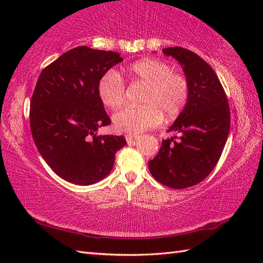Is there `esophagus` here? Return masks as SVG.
<instances>
[{"instance_id": "34e87169", "label": "esophagus", "mask_w": 263, "mask_h": 263, "mask_svg": "<svg viewBox=\"0 0 263 263\" xmlns=\"http://www.w3.org/2000/svg\"><path fill=\"white\" fill-rule=\"evenodd\" d=\"M125 139H126V141H127L128 143H130V142L136 140L137 136H136V135H125Z\"/></svg>"}]
</instances>
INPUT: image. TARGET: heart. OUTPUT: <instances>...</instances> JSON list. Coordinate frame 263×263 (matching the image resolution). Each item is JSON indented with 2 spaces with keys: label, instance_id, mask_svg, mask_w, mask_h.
Returning <instances> with one entry per match:
<instances>
[{
  "label": "heart",
  "instance_id": "heart-1",
  "mask_svg": "<svg viewBox=\"0 0 263 263\" xmlns=\"http://www.w3.org/2000/svg\"><path fill=\"white\" fill-rule=\"evenodd\" d=\"M130 82L146 86L141 106L123 108L113 116L117 131L136 135L158 125L163 120L172 121L185 107L190 95L186 77L173 72L172 65L157 59H143L124 71ZM98 95L109 109L120 108L125 100V87L117 72L110 70L98 81Z\"/></svg>",
  "mask_w": 263,
  "mask_h": 263
}]
</instances>
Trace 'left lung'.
<instances>
[{"label": "left lung", "instance_id": "1", "mask_svg": "<svg viewBox=\"0 0 263 263\" xmlns=\"http://www.w3.org/2000/svg\"><path fill=\"white\" fill-rule=\"evenodd\" d=\"M166 57L182 66L190 85L185 107L168 131L156 157L148 161L152 175L172 189H185L203 181L215 168L231 128V111L221 83L199 55L182 47L164 48Z\"/></svg>", "mask_w": 263, "mask_h": 263}]
</instances>
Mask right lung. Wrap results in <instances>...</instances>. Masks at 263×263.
<instances>
[{"instance_id":"1","label":"right lung","mask_w":263,"mask_h":263,"mask_svg":"<svg viewBox=\"0 0 263 263\" xmlns=\"http://www.w3.org/2000/svg\"><path fill=\"white\" fill-rule=\"evenodd\" d=\"M123 59L87 46L72 48L46 66L30 103V127L39 154L61 178L91 185L113 170L123 136L98 135L110 124L98 81Z\"/></svg>"}]
</instances>
